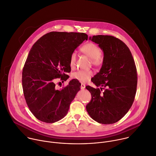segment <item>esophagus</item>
<instances>
[{"label": "esophagus", "instance_id": "esophagus-1", "mask_svg": "<svg viewBox=\"0 0 156 156\" xmlns=\"http://www.w3.org/2000/svg\"><path fill=\"white\" fill-rule=\"evenodd\" d=\"M80 88L81 89H84L85 88V85L84 83H81V85H80Z\"/></svg>", "mask_w": 156, "mask_h": 156}]
</instances>
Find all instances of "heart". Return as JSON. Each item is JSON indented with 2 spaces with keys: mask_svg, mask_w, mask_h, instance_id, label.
<instances>
[{
  "mask_svg": "<svg viewBox=\"0 0 156 156\" xmlns=\"http://www.w3.org/2000/svg\"><path fill=\"white\" fill-rule=\"evenodd\" d=\"M80 51L88 56L91 61L93 65L96 66H100L103 61V56L101 53L100 48L94 43L88 42L84 44L80 48ZM77 59V54L75 51L71 54L69 58V66L71 68H74L76 66V62ZM93 75V72L91 70H79L73 74V78L82 82H86Z\"/></svg>",
  "mask_w": 156,
  "mask_h": 156,
  "instance_id": "b5f03b06",
  "label": "heart"
}]
</instances>
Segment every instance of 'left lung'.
<instances>
[{
  "label": "left lung",
  "instance_id": "obj_1",
  "mask_svg": "<svg viewBox=\"0 0 156 156\" xmlns=\"http://www.w3.org/2000/svg\"><path fill=\"white\" fill-rule=\"evenodd\" d=\"M89 39L98 44L104 57L100 72L91 80L100 88L85 87L91 95L86 109L96 122L112 124L127 113L134 101L137 87L135 63L130 49L120 39L104 35L93 36Z\"/></svg>",
  "mask_w": 156,
  "mask_h": 156
}]
</instances>
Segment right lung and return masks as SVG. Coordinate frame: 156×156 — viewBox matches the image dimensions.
I'll return each instance as SVG.
<instances>
[{
	"label": "right lung",
	"mask_w": 156,
	"mask_h": 156,
	"mask_svg": "<svg viewBox=\"0 0 156 156\" xmlns=\"http://www.w3.org/2000/svg\"><path fill=\"white\" fill-rule=\"evenodd\" d=\"M87 39L85 33L50 32L30 48L23 69L22 85L28 108L39 120L54 123L66 115L81 84L73 79L58 90L55 79L69 78L71 54Z\"/></svg>",
	"instance_id": "1"
}]
</instances>
